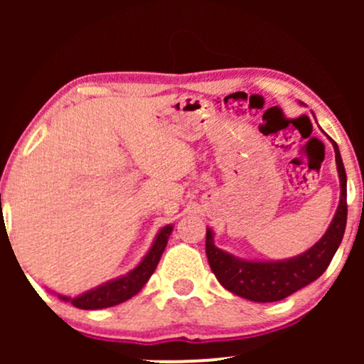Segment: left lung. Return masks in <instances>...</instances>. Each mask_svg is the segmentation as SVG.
<instances>
[{
  "mask_svg": "<svg viewBox=\"0 0 364 364\" xmlns=\"http://www.w3.org/2000/svg\"><path fill=\"white\" fill-rule=\"evenodd\" d=\"M332 144L341 178V202L327 232L308 252L284 262H246L217 248L214 236L210 231H207L205 252L212 272L215 274L217 281L232 294L257 303L281 301L292 292L316 281L327 270L339 248L346 231V220H348L346 169L342 164L339 147L336 141Z\"/></svg>",
  "mask_w": 364,
  "mask_h": 364,
  "instance_id": "obj_1",
  "label": "left lung"
}]
</instances>
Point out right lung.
Returning a JSON list of instances; mask_svg holds the SVG:
<instances>
[{"instance_id":"add662e5","label":"right lung","mask_w":364,"mask_h":364,"mask_svg":"<svg viewBox=\"0 0 364 364\" xmlns=\"http://www.w3.org/2000/svg\"><path fill=\"white\" fill-rule=\"evenodd\" d=\"M171 231H173V225L162 228L159 231L156 241H154L152 248L145 255L140 265L124 275V277L102 284V286L95 287V289L89 292H83L82 296H77V298H66V296H61V298L65 301L72 303L73 306L82 308V310H99V308H109L114 306V304L127 301V299L135 296L145 286L150 275L154 274V270H156L157 263L162 257V252H164L166 245H168Z\"/></svg>"}]
</instances>
